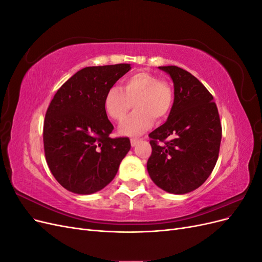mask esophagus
I'll return each instance as SVG.
<instances>
[{
    "label": "esophagus",
    "mask_w": 262,
    "mask_h": 262,
    "mask_svg": "<svg viewBox=\"0 0 262 262\" xmlns=\"http://www.w3.org/2000/svg\"><path fill=\"white\" fill-rule=\"evenodd\" d=\"M140 141H141V139H134V138L131 139V145H132V146H136Z\"/></svg>",
    "instance_id": "34e87169"
}]
</instances>
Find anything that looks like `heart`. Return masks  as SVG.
Instances as JSON below:
<instances>
[{
	"label": "heart",
	"instance_id": "b5f03b06",
	"mask_svg": "<svg viewBox=\"0 0 262 262\" xmlns=\"http://www.w3.org/2000/svg\"><path fill=\"white\" fill-rule=\"evenodd\" d=\"M134 102V112L124 120L119 132L123 136H138L153 125L154 120L167 118L173 105L171 86L148 72H137L123 78L121 90L113 86L104 97L105 113L120 122L128 115Z\"/></svg>",
	"mask_w": 262,
	"mask_h": 262
}]
</instances>
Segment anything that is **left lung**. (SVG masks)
Instances as JSON below:
<instances>
[{"mask_svg": "<svg viewBox=\"0 0 262 262\" xmlns=\"http://www.w3.org/2000/svg\"><path fill=\"white\" fill-rule=\"evenodd\" d=\"M173 82V105L167 121L148 134L152 154L148 175L173 194L199 188L216 164L222 125L215 102L205 86L186 70L158 67Z\"/></svg>", "mask_w": 262, "mask_h": 262, "instance_id": "8db88e82", "label": "left lung"}]
</instances>
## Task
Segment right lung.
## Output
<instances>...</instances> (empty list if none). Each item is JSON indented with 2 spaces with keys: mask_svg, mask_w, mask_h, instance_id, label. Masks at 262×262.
I'll return each instance as SVG.
<instances>
[{
  "mask_svg": "<svg viewBox=\"0 0 262 262\" xmlns=\"http://www.w3.org/2000/svg\"><path fill=\"white\" fill-rule=\"evenodd\" d=\"M130 64L87 67L55 93L43 122L46 161L71 192L91 194L105 188L130 150L129 138H110L114 125L104 109L106 92Z\"/></svg>",
  "mask_w": 262,
  "mask_h": 262,
  "instance_id": "1",
  "label": "right lung"
}]
</instances>
